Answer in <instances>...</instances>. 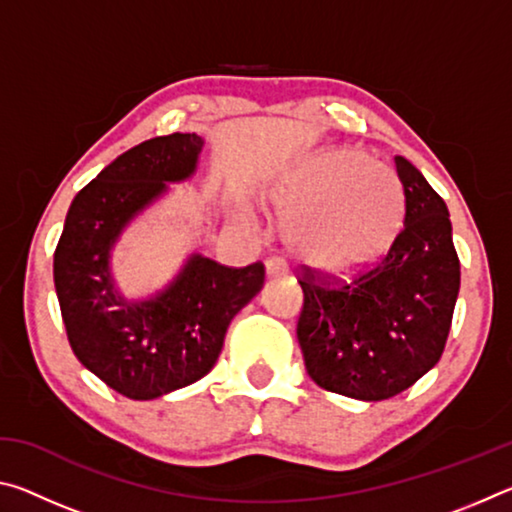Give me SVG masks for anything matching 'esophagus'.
<instances>
[{
	"instance_id": "obj_1",
	"label": "esophagus",
	"mask_w": 512,
	"mask_h": 512,
	"mask_svg": "<svg viewBox=\"0 0 512 512\" xmlns=\"http://www.w3.org/2000/svg\"><path fill=\"white\" fill-rule=\"evenodd\" d=\"M264 266H266V275L268 277H280V275L287 273V264H284L282 259H277V257L266 259Z\"/></svg>"
}]
</instances>
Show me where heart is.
Here are the masks:
<instances>
[{
	"mask_svg": "<svg viewBox=\"0 0 512 512\" xmlns=\"http://www.w3.org/2000/svg\"><path fill=\"white\" fill-rule=\"evenodd\" d=\"M302 262L348 273L375 262L404 219V187L384 162L357 151L311 155L275 196Z\"/></svg>",
	"mask_w": 512,
	"mask_h": 512,
	"instance_id": "b5f03b06",
	"label": "heart"
}]
</instances>
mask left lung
I'll list each match as a JSON object with an SVG mask.
<instances>
[{
  "label": "left lung",
  "mask_w": 512,
  "mask_h": 512,
  "mask_svg": "<svg viewBox=\"0 0 512 512\" xmlns=\"http://www.w3.org/2000/svg\"><path fill=\"white\" fill-rule=\"evenodd\" d=\"M404 228L352 280L302 266L298 341L309 377L363 402L413 386L443 357L461 287L452 221L443 198L397 155Z\"/></svg>",
  "instance_id": "1"
}]
</instances>
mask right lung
<instances>
[{"label":"right lung","instance_id":"1","mask_svg":"<svg viewBox=\"0 0 512 512\" xmlns=\"http://www.w3.org/2000/svg\"><path fill=\"white\" fill-rule=\"evenodd\" d=\"M196 133L153 137L110 162L69 205L54 253V284L72 350L112 391L153 400L214 368L230 320L264 284L244 268L192 255L167 289L128 302L110 275V250L146 205L196 171Z\"/></svg>","mask_w":512,"mask_h":512}]
</instances>
